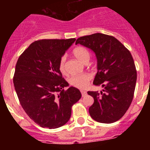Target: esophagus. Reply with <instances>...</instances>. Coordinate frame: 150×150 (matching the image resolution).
Wrapping results in <instances>:
<instances>
[{
	"label": "esophagus",
	"instance_id": "esophagus-1",
	"mask_svg": "<svg viewBox=\"0 0 150 150\" xmlns=\"http://www.w3.org/2000/svg\"><path fill=\"white\" fill-rule=\"evenodd\" d=\"M81 94H82V97H85V96L87 95V92H86L85 91H83V90H81Z\"/></svg>",
	"mask_w": 150,
	"mask_h": 150
}]
</instances>
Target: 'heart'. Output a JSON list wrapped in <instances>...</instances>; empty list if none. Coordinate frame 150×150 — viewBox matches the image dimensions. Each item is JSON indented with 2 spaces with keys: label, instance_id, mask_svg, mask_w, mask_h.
Masks as SVG:
<instances>
[{
  "label": "heart",
  "instance_id": "b5f03b06",
  "mask_svg": "<svg viewBox=\"0 0 150 150\" xmlns=\"http://www.w3.org/2000/svg\"><path fill=\"white\" fill-rule=\"evenodd\" d=\"M73 54L76 59L82 63L87 64L89 60V53L87 49L82 46H77L73 51ZM59 70L62 73L65 72V57L63 56L59 62ZM90 75L88 74H81L74 75L69 79L70 85L78 89H85L88 85L90 81Z\"/></svg>",
  "mask_w": 150,
  "mask_h": 150
}]
</instances>
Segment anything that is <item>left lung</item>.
<instances>
[{
  "label": "left lung",
  "mask_w": 150,
  "mask_h": 150,
  "mask_svg": "<svg viewBox=\"0 0 150 150\" xmlns=\"http://www.w3.org/2000/svg\"><path fill=\"white\" fill-rule=\"evenodd\" d=\"M77 44L95 54L97 73L93 84L104 88L100 93L87 92L94 98L89 114L99 123L116 122L128 109L135 92L137 72L131 53L116 38L101 33L78 38Z\"/></svg>",
  "instance_id": "obj_1"
}]
</instances>
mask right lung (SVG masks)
<instances>
[{
	"instance_id": "obj_1",
	"label": "right lung",
	"mask_w": 150,
	"mask_h": 150,
	"mask_svg": "<svg viewBox=\"0 0 150 150\" xmlns=\"http://www.w3.org/2000/svg\"><path fill=\"white\" fill-rule=\"evenodd\" d=\"M75 39H42L31 44L17 62L13 77L20 104L42 128H58L71 116V108L82 97L77 88L62 78L59 62Z\"/></svg>"
}]
</instances>
